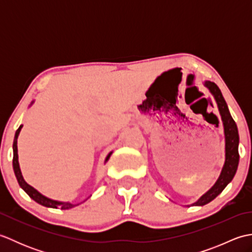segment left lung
Segmentation results:
<instances>
[{"instance_id":"8db88e82","label":"left lung","mask_w":252,"mask_h":252,"mask_svg":"<svg viewBox=\"0 0 252 252\" xmlns=\"http://www.w3.org/2000/svg\"><path fill=\"white\" fill-rule=\"evenodd\" d=\"M205 85L210 91L211 94L215 96V99L218 104L219 111H220L223 121L224 134H225V162H224L222 172L220 176H219L218 181L216 182V184L205 195L201 196L198 199V201L192 203V206H205L215 199L218 195H220L222 190L226 187V185L233 180L235 173L237 171L239 162V135L236 123H235L231 114H229L226 101L224 99L218 85L210 81H206Z\"/></svg>"}]
</instances>
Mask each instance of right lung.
<instances>
[{
    "label": "right lung",
    "instance_id": "right-lung-1",
    "mask_svg": "<svg viewBox=\"0 0 252 252\" xmlns=\"http://www.w3.org/2000/svg\"><path fill=\"white\" fill-rule=\"evenodd\" d=\"M21 127L23 126H20L17 131L15 133V137H14V143H13V152H14V157H13V168H14V172L16 175V179L18 181V184L20 185L21 189H23L27 194L29 195L30 198H32L34 201H36L37 203H40L42 206H45V207H49V208H58L60 207L63 210H66V209H70L76 207L78 205H73V203L70 202H61V201H56V200H52L50 198H47L45 196H43L42 194H40L39 191H37L33 187L30 186L28 183H26V181L24 180L23 175H21V171L19 168V162H18V154H17V138L19 135V132L21 130ZM111 153L108 155V156L106 157L105 161L109 159Z\"/></svg>",
    "mask_w": 252,
    "mask_h": 252
}]
</instances>
